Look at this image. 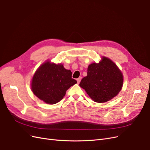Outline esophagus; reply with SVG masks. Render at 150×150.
Masks as SVG:
<instances>
[{"instance_id":"esophagus-1","label":"esophagus","mask_w":150,"mask_h":150,"mask_svg":"<svg viewBox=\"0 0 150 150\" xmlns=\"http://www.w3.org/2000/svg\"><path fill=\"white\" fill-rule=\"evenodd\" d=\"M76 80H77V83H79L80 82H81V77H79V78H77Z\"/></svg>"}]
</instances>
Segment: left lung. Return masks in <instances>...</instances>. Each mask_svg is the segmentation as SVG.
<instances>
[{
	"mask_svg": "<svg viewBox=\"0 0 150 150\" xmlns=\"http://www.w3.org/2000/svg\"><path fill=\"white\" fill-rule=\"evenodd\" d=\"M123 81V74L117 66L102 56L99 63L88 65L87 76L82 79L79 86L95 102L105 103L118 95Z\"/></svg>",
	"mask_w": 150,
	"mask_h": 150,
	"instance_id": "left-lung-1",
	"label": "left lung"
}]
</instances>
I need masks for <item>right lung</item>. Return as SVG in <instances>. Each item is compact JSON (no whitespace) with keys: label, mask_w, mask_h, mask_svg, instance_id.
<instances>
[{"label":"right lung","mask_w":150,"mask_h":150,"mask_svg":"<svg viewBox=\"0 0 150 150\" xmlns=\"http://www.w3.org/2000/svg\"><path fill=\"white\" fill-rule=\"evenodd\" d=\"M71 76V71L65 69L62 64L47 60L34 73L31 79V90L45 103L55 104L63 99L69 87L77 83Z\"/></svg>","instance_id":"obj_1"}]
</instances>
